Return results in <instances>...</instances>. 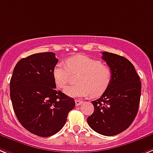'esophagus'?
Wrapping results in <instances>:
<instances>
[{
	"mask_svg": "<svg viewBox=\"0 0 153 153\" xmlns=\"http://www.w3.org/2000/svg\"><path fill=\"white\" fill-rule=\"evenodd\" d=\"M74 101H75V105H76V106H80V105L82 103V101L80 100H75Z\"/></svg>",
	"mask_w": 153,
	"mask_h": 153,
	"instance_id": "34e87169",
	"label": "esophagus"
}]
</instances>
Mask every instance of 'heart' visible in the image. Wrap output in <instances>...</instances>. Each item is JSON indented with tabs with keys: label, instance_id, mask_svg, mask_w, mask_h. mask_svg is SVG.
<instances>
[{
	"label": "heart",
	"instance_id": "obj_1",
	"mask_svg": "<svg viewBox=\"0 0 153 153\" xmlns=\"http://www.w3.org/2000/svg\"><path fill=\"white\" fill-rule=\"evenodd\" d=\"M71 74L79 75L76 85L65 88L71 97H99L107 90L113 79L112 69L100 61L78 55L67 60L66 65L58 63L53 69V78L59 88H65L71 79Z\"/></svg>",
	"mask_w": 153,
	"mask_h": 153
}]
</instances>
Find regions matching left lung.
<instances>
[{"instance_id": "8db88e82", "label": "left lung", "mask_w": 153, "mask_h": 153, "mask_svg": "<svg viewBox=\"0 0 153 153\" xmlns=\"http://www.w3.org/2000/svg\"><path fill=\"white\" fill-rule=\"evenodd\" d=\"M102 53V58L112 69V82L100 98L92 102L94 112L87 118V122L99 134L113 136L126 130L134 121L142 83L128 59L112 53Z\"/></svg>"}]
</instances>
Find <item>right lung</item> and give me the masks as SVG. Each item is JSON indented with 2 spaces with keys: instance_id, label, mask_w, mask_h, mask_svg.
<instances>
[{
  "instance_id": "right-lung-1",
  "label": "right lung",
  "mask_w": 153,
  "mask_h": 153,
  "mask_svg": "<svg viewBox=\"0 0 153 153\" xmlns=\"http://www.w3.org/2000/svg\"><path fill=\"white\" fill-rule=\"evenodd\" d=\"M57 62L54 53L30 55L16 64L10 81L18 120L27 131L40 137L57 133L75 106L74 99L56 90L53 69Z\"/></svg>"
}]
</instances>
